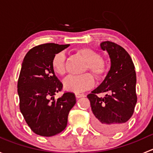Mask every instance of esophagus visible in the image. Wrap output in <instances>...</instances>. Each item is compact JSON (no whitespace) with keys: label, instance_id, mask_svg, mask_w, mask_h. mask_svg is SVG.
<instances>
[{"label":"esophagus","instance_id":"esophagus-1","mask_svg":"<svg viewBox=\"0 0 153 153\" xmlns=\"http://www.w3.org/2000/svg\"><path fill=\"white\" fill-rule=\"evenodd\" d=\"M75 97H76V98H82V97H84V94L76 93L75 94Z\"/></svg>","mask_w":153,"mask_h":153}]
</instances>
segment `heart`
<instances>
[{"mask_svg": "<svg viewBox=\"0 0 153 153\" xmlns=\"http://www.w3.org/2000/svg\"><path fill=\"white\" fill-rule=\"evenodd\" d=\"M78 53L86 62L84 72L89 71L96 79L104 78L107 73L108 67L106 62L101 59V55L95 51L89 48H82L78 50ZM66 55L64 52H57L52 57V69L59 75H64L66 72ZM94 79L89 74H84L81 76L69 75L64 81V87L69 92L79 93L91 89L94 86Z\"/></svg>", "mask_w": 153, "mask_h": 153, "instance_id": "obj_1", "label": "heart"}]
</instances>
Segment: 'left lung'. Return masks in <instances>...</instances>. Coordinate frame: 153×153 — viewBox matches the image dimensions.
I'll return each instance as SVG.
<instances>
[{"instance_id":"left-lung-1","label":"left lung","mask_w":153,"mask_h":153,"mask_svg":"<svg viewBox=\"0 0 153 153\" xmlns=\"http://www.w3.org/2000/svg\"><path fill=\"white\" fill-rule=\"evenodd\" d=\"M101 48L110 58L111 67L105 79L87 95L94 115V126L104 133L122 130L133 115L137 103L136 74L128 52L121 46L104 41ZM109 92L104 98L97 94Z\"/></svg>"}]
</instances>
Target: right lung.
<instances>
[{
	"mask_svg": "<svg viewBox=\"0 0 153 153\" xmlns=\"http://www.w3.org/2000/svg\"><path fill=\"white\" fill-rule=\"evenodd\" d=\"M69 46L41 44L31 49L23 61L18 81L20 110L30 129L41 136L62 132L67 125L69 111L76 103L72 92H65L58 99L54 98L63 84L52 68V57Z\"/></svg>",
	"mask_w": 153,
	"mask_h": 153,
	"instance_id": "1",
	"label": "right lung"
}]
</instances>
